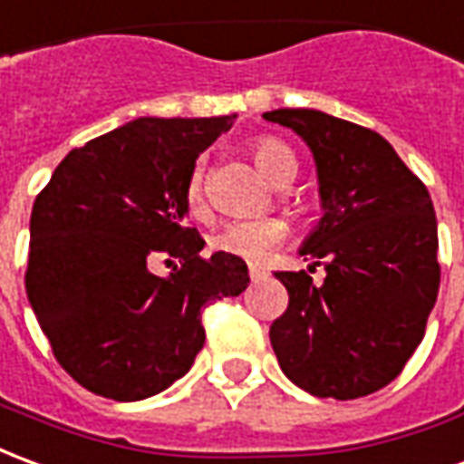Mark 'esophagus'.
<instances>
[{
	"label": "esophagus",
	"mask_w": 464,
	"mask_h": 464,
	"mask_svg": "<svg viewBox=\"0 0 464 464\" xmlns=\"http://www.w3.org/2000/svg\"><path fill=\"white\" fill-rule=\"evenodd\" d=\"M249 277H252V282H259V279L267 277V269L262 265H249Z\"/></svg>",
	"instance_id": "esophagus-1"
}]
</instances>
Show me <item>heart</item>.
Returning <instances> with one entry per match:
<instances>
[{"label": "heart", "mask_w": 464, "mask_h": 464, "mask_svg": "<svg viewBox=\"0 0 464 464\" xmlns=\"http://www.w3.org/2000/svg\"><path fill=\"white\" fill-rule=\"evenodd\" d=\"M252 160L257 164L265 179L277 185L287 174H295V157L277 140H257L252 144ZM185 205L192 215L205 212V164L197 162L192 172L187 177L185 185ZM287 235V225L279 217H255V219H235L219 227L215 235L209 237V247L229 257L247 259V262H259L277 247Z\"/></svg>", "instance_id": "1"}]
</instances>
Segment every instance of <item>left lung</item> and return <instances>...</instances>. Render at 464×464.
I'll list each match as a JSON object with an SVG mask.
<instances>
[{
    "instance_id": "8db88e82",
    "label": "left lung",
    "mask_w": 464,
    "mask_h": 464,
    "mask_svg": "<svg viewBox=\"0 0 464 464\" xmlns=\"http://www.w3.org/2000/svg\"><path fill=\"white\" fill-rule=\"evenodd\" d=\"M262 117L300 134L314 157L322 219L300 255L327 272L320 287L304 269L275 272L290 304L269 327L272 350L310 395L377 392L422 343L440 290L430 192L367 127L317 110Z\"/></svg>"
}]
</instances>
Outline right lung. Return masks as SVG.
<instances>
[{"label":"right lung","mask_w":464,"mask_h":464,"mask_svg":"<svg viewBox=\"0 0 464 464\" xmlns=\"http://www.w3.org/2000/svg\"><path fill=\"white\" fill-rule=\"evenodd\" d=\"M235 114L140 117L72 150L32 207L27 297L57 362L90 392L137 402L189 372L202 307L247 290L245 259L215 252L187 217L197 157ZM180 262L164 278L154 258Z\"/></svg>","instance_id":"right-lung-1"}]
</instances>
